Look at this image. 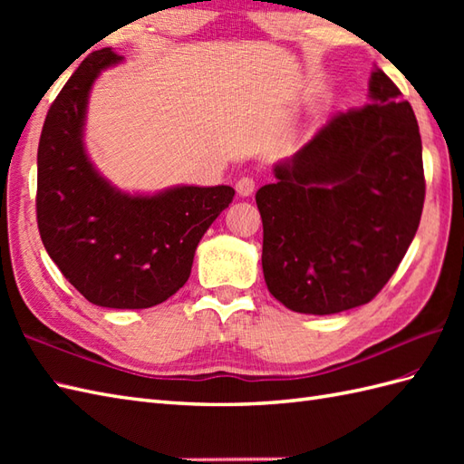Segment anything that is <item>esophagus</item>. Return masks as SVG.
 <instances>
[{
	"label": "esophagus",
	"instance_id": "esophagus-1",
	"mask_svg": "<svg viewBox=\"0 0 464 464\" xmlns=\"http://www.w3.org/2000/svg\"><path fill=\"white\" fill-rule=\"evenodd\" d=\"M235 189H237L239 197H249L255 191V179L253 177H241L237 185H235Z\"/></svg>",
	"mask_w": 464,
	"mask_h": 464
}]
</instances>
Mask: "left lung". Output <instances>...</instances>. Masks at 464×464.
Listing matches in <instances>:
<instances>
[{"label":"left lung","mask_w":464,"mask_h":464,"mask_svg":"<svg viewBox=\"0 0 464 464\" xmlns=\"http://www.w3.org/2000/svg\"><path fill=\"white\" fill-rule=\"evenodd\" d=\"M273 173L255 195L273 297L304 314L369 303L405 257L425 203L417 117L399 87L374 67L369 103L331 117Z\"/></svg>","instance_id":"8db88e82"}]
</instances>
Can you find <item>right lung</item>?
I'll use <instances>...</instances> for the list:
<instances>
[{
  "label": "right lung",
  "mask_w": 464,
  "mask_h": 464,
  "mask_svg": "<svg viewBox=\"0 0 464 464\" xmlns=\"http://www.w3.org/2000/svg\"><path fill=\"white\" fill-rule=\"evenodd\" d=\"M123 57H85L45 117L37 150V227L49 257L83 297L107 309H147L191 275L205 231L233 201L229 185H177L125 193L85 151L87 100L97 77Z\"/></svg>",
  "instance_id": "add662e5"
}]
</instances>
